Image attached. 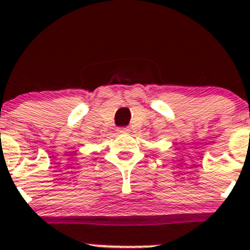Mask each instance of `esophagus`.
<instances>
[{
  "instance_id": "obj_1",
  "label": "esophagus",
  "mask_w": 250,
  "mask_h": 250,
  "mask_svg": "<svg viewBox=\"0 0 250 250\" xmlns=\"http://www.w3.org/2000/svg\"><path fill=\"white\" fill-rule=\"evenodd\" d=\"M130 128L129 127H121L118 128V133H123V134H125V133H129Z\"/></svg>"
}]
</instances>
